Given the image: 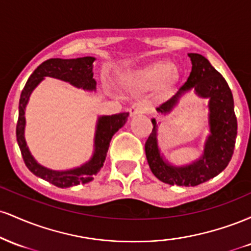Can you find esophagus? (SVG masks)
Here are the masks:
<instances>
[{"label": "esophagus", "instance_id": "esophagus-1", "mask_svg": "<svg viewBox=\"0 0 251 251\" xmlns=\"http://www.w3.org/2000/svg\"><path fill=\"white\" fill-rule=\"evenodd\" d=\"M145 111H146L145 105H143L142 102H135L131 106V108H129V116L131 117L139 116V114H143Z\"/></svg>", "mask_w": 251, "mask_h": 251}]
</instances>
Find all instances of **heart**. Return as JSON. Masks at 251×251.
<instances>
[{"mask_svg":"<svg viewBox=\"0 0 251 251\" xmlns=\"http://www.w3.org/2000/svg\"><path fill=\"white\" fill-rule=\"evenodd\" d=\"M177 79L174 63L159 61L151 63L146 67L140 68L129 76V83L134 87L150 91L158 87L168 88Z\"/></svg>","mask_w":251,"mask_h":251,"instance_id":"b5f03b06","label":"heart"}]
</instances>
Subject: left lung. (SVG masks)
I'll list each match as a JSON object with an SVG mask.
<instances>
[{
	"mask_svg": "<svg viewBox=\"0 0 251 251\" xmlns=\"http://www.w3.org/2000/svg\"><path fill=\"white\" fill-rule=\"evenodd\" d=\"M191 73L177 93L158 106V113H170L184 94L192 91L200 98L208 99L209 134L204 142L203 153L186 165L176 166L164 158L158 145V124L151 119L153 129L145 143V153L152 174L170 185L196 186L220 175L226 168L234 153L237 119L234 111V98L220 72L208 59L197 53H189Z\"/></svg>",
	"mask_w": 251,
	"mask_h": 251,
	"instance_id": "8db88e82",
	"label": "left lung"
}]
</instances>
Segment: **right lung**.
Here are the masks:
<instances>
[{"mask_svg": "<svg viewBox=\"0 0 251 251\" xmlns=\"http://www.w3.org/2000/svg\"><path fill=\"white\" fill-rule=\"evenodd\" d=\"M94 60L96 57L93 56L47 60L33 72V74L25 83V88L22 89L21 97H20L16 139L25 166L37 177L50 181L57 188H70V186L77 185V184L88 183L93 179L94 176L100 171L105 163L112 137L127 122L128 112H123V113L113 114V116L98 117L96 133H94V150L91 159L77 168L65 170V171H56V170L45 168L41 164L37 163L28 149L25 138V107L29 101L30 94L46 76L62 80V81L71 83L74 87L81 88L83 91H97V81L93 77Z\"/></svg>", "mask_w": 251, "mask_h": 251, "instance_id": "right-lung-1", "label": "right lung"}]
</instances>
